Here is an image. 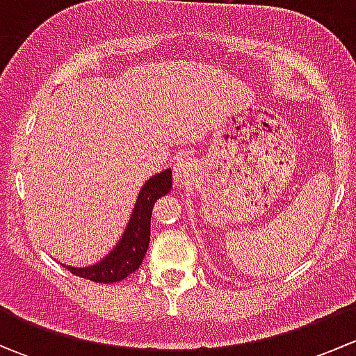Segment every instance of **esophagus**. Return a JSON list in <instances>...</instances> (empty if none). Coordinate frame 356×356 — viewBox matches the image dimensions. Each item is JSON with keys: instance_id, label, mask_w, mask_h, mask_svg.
Listing matches in <instances>:
<instances>
[{"instance_id": "1", "label": "esophagus", "mask_w": 356, "mask_h": 356, "mask_svg": "<svg viewBox=\"0 0 356 356\" xmlns=\"http://www.w3.org/2000/svg\"><path fill=\"white\" fill-rule=\"evenodd\" d=\"M196 172V161L195 158L184 155L179 158L174 163V179L175 182H186L191 179Z\"/></svg>"}]
</instances>
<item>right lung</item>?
<instances>
[{"label": "right lung", "mask_w": 356, "mask_h": 356, "mask_svg": "<svg viewBox=\"0 0 356 356\" xmlns=\"http://www.w3.org/2000/svg\"><path fill=\"white\" fill-rule=\"evenodd\" d=\"M172 189V170L160 172L152 175L139 191L134 208H132L131 218L110 253L103 257L96 264L89 267H72L65 265L68 270L79 277L89 279V281L110 284L118 282L127 277L129 274L136 272L143 264L146 250L149 246V227H152V211L153 204L158 198L170 193Z\"/></svg>", "instance_id": "1"}]
</instances>
